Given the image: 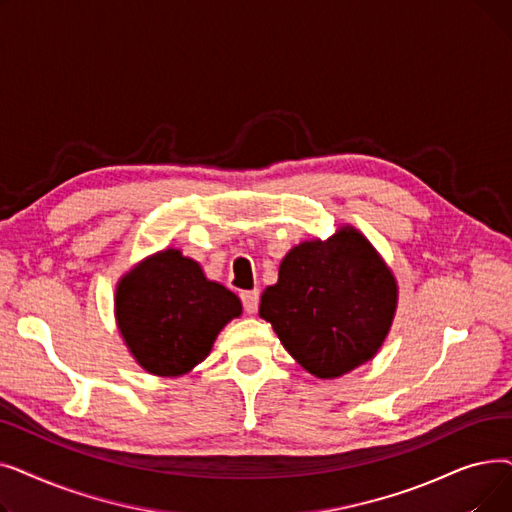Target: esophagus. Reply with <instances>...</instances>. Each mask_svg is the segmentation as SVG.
Masks as SVG:
<instances>
[{"instance_id": "esophagus-1", "label": "esophagus", "mask_w": 512, "mask_h": 512, "mask_svg": "<svg viewBox=\"0 0 512 512\" xmlns=\"http://www.w3.org/2000/svg\"><path fill=\"white\" fill-rule=\"evenodd\" d=\"M240 301H242V307H245V313L253 315L257 313V307H259V290H247L240 294Z\"/></svg>"}]
</instances>
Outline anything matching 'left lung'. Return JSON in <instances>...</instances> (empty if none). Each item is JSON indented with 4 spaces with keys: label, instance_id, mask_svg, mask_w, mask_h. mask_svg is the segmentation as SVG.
Returning a JSON list of instances; mask_svg holds the SVG:
<instances>
[{
    "label": "left lung",
    "instance_id": "1",
    "mask_svg": "<svg viewBox=\"0 0 512 512\" xmlns=\"http://www.w3.org/2000/svg\"><path fill=\"white\" fill-rule=\"evenodd\" d=\"M392 272L353 226L328 240H305L280 263L261 294L259 315L286 351L315 378L332 380L367 363L396 313Z\"/></svg>",
    "mask_w": 512,
    "mask_h": 512
}]
</instances>
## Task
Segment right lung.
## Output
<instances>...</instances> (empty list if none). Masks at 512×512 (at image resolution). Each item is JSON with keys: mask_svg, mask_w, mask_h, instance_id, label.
Segmentation results:
<instances>
[{"mask_svg": "<svg viewBox=\"0 0 512 512\" xmlns=\"http://www.w3.org/2000/svg\"><path fill=\"white\" fill-rule=\"evenodd\" d=\"M242 305L226 286L205 278L178 249L159 251L122 276L116 321L137 363L161 378L199 365Z\"/></svg>", "mask_w": 512, "mask_h": 512, "instance_id": "right-lung-1", "label": "right lung"}]
</instances>
